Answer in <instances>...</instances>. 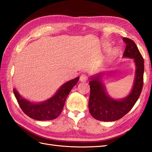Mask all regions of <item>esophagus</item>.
Wrapping results in <instances>:
<instances>
[{
	"instance_id": "esophagus-1",
	"label": "esophagus",
	"mask_w": 152,
	"mask_h": 152,
	"mask_svg": "<svg viewBox=\"0 0 152 152\" xmlns=\"http://www.w3.org/2000/svg\"><path fill=\"white\" fill-rule=\"evenodd\" d=\"M80 80L82 82H86L87 80H88V76H87L86 74H83L80 77Z\"/></svg>"
}]
</instances>
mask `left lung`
Returning <instances> with one entry per match:
<instances>
[{"label": "left lung", "mask_w": 152, "mask_h": 152, "mask_svg": "<svg viewBox=\"0 0 152 152\" xmlns=\"http://www.w3.org/2000/svg\"><path fill=\"white\" fill-rule=\"evenodd\" d=\"M126 48L123 57L134 59L136 67L131 91L121 99H114L106 91L102 79L104 73L99 72L90 77L89 110L95 119L102 121L118 120L127 114L137 101L142 89L144 59L134 42L128 38H123Z\"/></svg>", "instance_id": "8db88e82"}]
</instances>
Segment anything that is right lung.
Wrapping results in <instances>:
<instances>
[{
    "label": "right lung",
    "mask_w": 152,
    "mask_h": 152,
    "mask_svg": "<svg viewBox=\"0 0 152 152\" xmlns=\"http://www.w3.org/2000/svg\"><path fill=\"white\" fill-rule=\"evenodd\" d=\"M78 80L79 77H77L64 83L56 94L43 102H34L28 101L22 97L15 88L14 93L23 112L28 117L39 121L51 120L57 118L62 112L67 96Z\"/></svg>",
    "instance_id": "right-lung-1"
}]
</instances>
